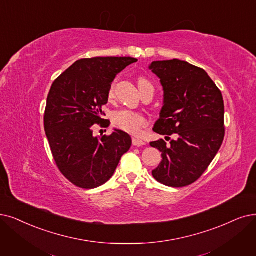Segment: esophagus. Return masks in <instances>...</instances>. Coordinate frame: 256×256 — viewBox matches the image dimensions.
Wrapping results in <instances>:
<instances>
[{
    "label": "esophagus",
    "mask_w": 256,
    "mask_h": 256,
    "mask_svg": "<svg viewBox=\"0 0 256 256\" xmlns=\"http://www.w3.org/2000/svg\"><path fill=\"white\" fill-rule=\"evenodd\" d=\"M145 144H146V142L144 140H142L138 138H132V145H134V146L140 147V146H144Z\"/></svg>",
    "instance_id": "esophagus-1"
}]
</instances>
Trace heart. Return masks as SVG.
<instances>
[{
  "instance_id": "1",
  "label": "heart",
  "mask_w": 256,
  "mask_h": 256,
  "mask_svg": "<svg viewBox=\"0 0 256 256\" xmlns=\"http://www.w3.org/2000/svg\"><path fill=\"white\" fill-rule=\"evenodd\" d=\"M138 87L142 92L144 89L152 87V85L145 78H140ZM114 90H116V80L112 82L109 87V92H108L109 98L114 96ZM111 120H112V124H114L116 128L122 131H126L131 134H138L142 130V128L145 127L147 124V118H145V116H142V114H140V112H136L129 109H120L114 112Z\"/></svg>"
}]
</instances>
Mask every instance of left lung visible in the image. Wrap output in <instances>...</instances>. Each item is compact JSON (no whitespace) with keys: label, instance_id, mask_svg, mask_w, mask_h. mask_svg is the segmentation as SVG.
<instances>
[{"label":"left lung","instance_id":"1","mask_svg":"<svg viewBox=\"0 0 256 256\" xmlns=\"http://www.w3.org/2000/svg\"><path fill=\"white\" fill-rule=\"evenodd\" d=\"M149 69L160 80L164 105L153 131L174 134L150 146L162 152L152 176L162 185L185 187L198 180L218 152L224 136V100L205 70L185 60H156Z\"/></svg>","mask_w":256,"mask_h":256}]
</instances>
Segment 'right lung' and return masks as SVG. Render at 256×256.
<instances>
[{"label": "right lung", "instance_id": "1", "mask_svg": "<svg viewBox=\"0 0 256 256\" xmlns=\"http://www.w3.org/2000/svg\"><path fill=\"white\" fill-rule=\"evenodd\" d=\"M134 58H92L76 60L50 88L44 128L54 158L62 174L83 189L108 182L122 154L131 147L126 132L114 129L110 136H94L92 126L107 127L102 107L109 87Z\"/></svg>", "mask_w": 256, "mask_h": 256}]
</instances>
